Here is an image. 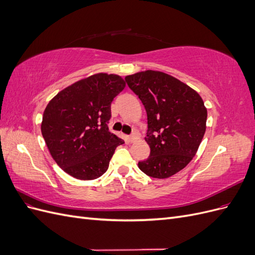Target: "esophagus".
Segmentation results:
<instances>
[{"instance_id": "34e87169", "label": "esophagus", "mask_w": 255, "mask_h": 255, "mask_svg": "<svg viewBox=\"0 0 255 255\" xmlns=\"http://www.w3.org/2000/svg\"><path fill=\"white\" fill-rule=\"evenodd\" d=\"M137 138H138V135L136 133H133L132 135L128 137V141L129 142H135L137 140Z\"/></svg>"}]
</instances>
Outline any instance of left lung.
I'll return each mask as SVG.
<instances>
[{
  "instance_id": "left-lung-1",
  "label": "left lung",
  "mask_w": 255,
  "mask_h": 255,
  "mask_svg": "<svg viewBox=\"0 0 255 255\" xmlns=\"http://www.w3.org/2000/svg\"><path fill=\"white\" fill-rule=\"evenodd\" d=\"M126 82L142 102L150 155L138 167L146 175L166 179L182 170L196 155L206 128L203 100L171 75L148 70L126 76Z\"/></svg>"
}]
</instances>
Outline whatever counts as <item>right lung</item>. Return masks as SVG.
Wrapping results in <instances>:
<instances>
[{"mask_svg": "<svg viewBox=\"0 0 255 255\" xmlns=\"http://www.w3.org/2000/svg\"><path fill=\"white\" fill-rule=\"evenodd\" d=\"M125 87L118 75L95 74L61 90L45 107L44 141L56 164L75 179L104 174L116 148L125 143L109 129L111 104Z\"/></svg>", "mask_w": 255, "mask_h": 255, "instance_id": "obj_1", "label": "right lung"}]
</instances>
